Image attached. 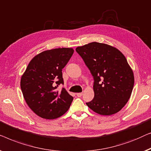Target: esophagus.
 <instances>
[{
	"instance_id": "obj_1",
	"label": "esophagus",
	"mask_w": 151,
	"mask_h": 151,
	"mask_svg": "<svg viewBox=\"0 0 151 151\" xmlns=\"http://www.w3.org/2000/svg\"><path fill=\"white\" fill-rule=\"evenodd\" d=\"M83 95V93H76V96H77L78 97H81Z\"/></svg>"
}]
</instances>
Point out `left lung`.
Returning <instances> with one entry per match:
<instances>
[{"label": "left lung", "instance_id": "8db88e82", "mask_svg": "<svg viewBox=\"0 0 151 151\" xmlns=\"http://www.w3.org/2000/svg\"><path fill=\"white\" fill-rule=\"evenodd\" d=\"M76 51L94 79V97L86 105L100 115L118 113L130 99L134 86V75L126 57L118 48L96 42L78 46Z\"/></svg>", "mask_w": 151, "mask_h": 151}]
</instances>
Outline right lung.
Returning <instances> with one entry per match:
<instances>
[{
  "label": "right lung",
  "instance_id": "right-lung-1",
  "mask_svg": "<svg viewBox=\"0 0 151 151\" xmlns=\"http://www.w3.org/2000/svg\"><path fill=\"white\" fill-rule=\"evenodd\" d=\"M74 52L73 48L44 50L29 62L20 80L23 97L30 109L38 116L52 120L63 116L70 106L73 97L65 88L62 69Z\"/></svg>",
  "mask_w": 151,
  "mask_h": 151
}]
</instances>
